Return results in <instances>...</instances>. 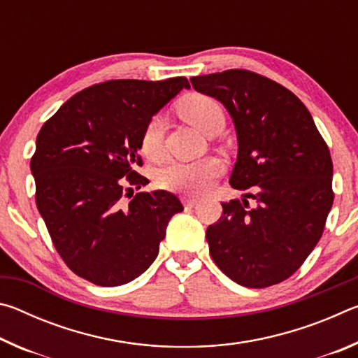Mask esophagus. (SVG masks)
<instances>
[{"instance_id": "34e87169", "label": "esophagus", "mask_w": 358, "mask_h": 358, "mask_svg": "<svg viewBox=\"0 0 358 358\" xmlns=\"http://www.w3.org/2000/svg\"><path fill=\"white\" fill-rule=\"evenodd\" d=\"M181 202H183L185 207L192 208V207H196V205H197L199 202H201V199H199V197H192V196H185L183 199H181Z\"/></svg>"}]
</instances>
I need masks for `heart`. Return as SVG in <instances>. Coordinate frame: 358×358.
<instances>
[{
  "label": "heart",
  "mask_w": 358,
  "mask_h": 358,
  "mask_svg": "<svg viewBox=\"0 0 358 358\" xmlns=\"http://www.w3.org/2000/svg\"><path fill=\"white\" fill-rule=\"evenodd\" d=\"M178 113L197 131L207 136L211 131H221L224 110L220 102L201 93L187 94L178 104ZM164 120L161 115L151 118L145 126L141 147L143 155L156 159L162 148ZM221 162L215 157H202L196 161H172L156 172V183L162 189L177 192H201L221 172Z\"/></svg>",
  "instance_id": "obj_1"
}]
</instances>
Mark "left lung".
<instances>
[{"mask_svg": "<svg viewBox=\"0 0 358 358\" xmlns=\"http://www.w3.org/2000/svg\"><path fill=\"white\" fill-rule=\"evenodd\" d=\"M191 83L232 118L238 153L229 181L246 191L241 201L222 202L220 221L208 226L211 257L240 286H273L294 275L322 237L333 205L329 147L305 104L270 78L230 69Z\"/></svg>", "mask_w": 358, "mask_h": 358, "instance_id": "8db88e82", "label": "left lung"}]
</instances>
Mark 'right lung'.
Returning a JSON list of instances; mask_svg holds the SVG:
<instances>
[{
  "label": "right lung",
  "mask_w": 358,
  "mask_h": 358,
  "mask_svg": "<svg viewBox=\"0 0 358 358\" xmlns=\"http://www.w3.org/2000/svg\"><path fill=\"white\" fill-rule=\"evenodd\" d=\"M185 77L108 80L72 96L42 126L31 157L36 205L64 264L83 280L115 287L155 262L167 224L183 205L175 194L137 192L134 167L145 126L181 90Z\"/></svg>",
  "instance_id": "obj_1"
}]
</instances>
